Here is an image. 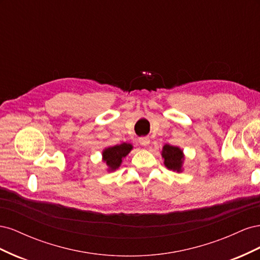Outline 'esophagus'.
<instances>
[{"instance_id": "1", "label": "esophagus", "mask_w": 260, "mask_h": 260, "mask_svg": "<svg viewBox=\"0 0 260 260\" xmlns=\"http://www.w3.org/2000/svg\"><path fill=\"white\" fill-rule=\"evenodd\" d=\"M139 142L142 146H147L149 144V139L148 138H140Z\"/></svg>"}]
</instances>
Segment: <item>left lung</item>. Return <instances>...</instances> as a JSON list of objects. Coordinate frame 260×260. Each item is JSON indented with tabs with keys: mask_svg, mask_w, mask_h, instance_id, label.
<instances>
[{
	"mask_svg": "<svg viewBox=\"0 0 260 260\" xmlns=\"http://www.w3.org/2000/svg\"><path fill=\"white\" fill-rule=\"evenodd\" d=\"M161 156L164 158V165L169 170L177 172L183 171L184 154L180 147L165 144L161 151Z\"/></svg>",
	"mask_w": 260,
	"mask_h": 260,
	"instance_id": "1",
	"label": "left lung"
}]
</instances>
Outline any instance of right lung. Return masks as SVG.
Wrapping results in <instances>:
<instances>
[{"instance_id": "obj_1", "label": "right lung", "mask_w": 260, "mask_h": 260, "mask_svg": "<svg viewBox=\"0 0 260 260\" xmlns=\"http://www.w3.org/2000/svg\"><path fill=\"white\" fill-rule=\"evenodd\" d=\"M132 148L133 146L130 143H121L104 148L102 152V159L107 165V171L111 172L119 168L122 159L131 152Z\"/></svg>"}]
</instances>
